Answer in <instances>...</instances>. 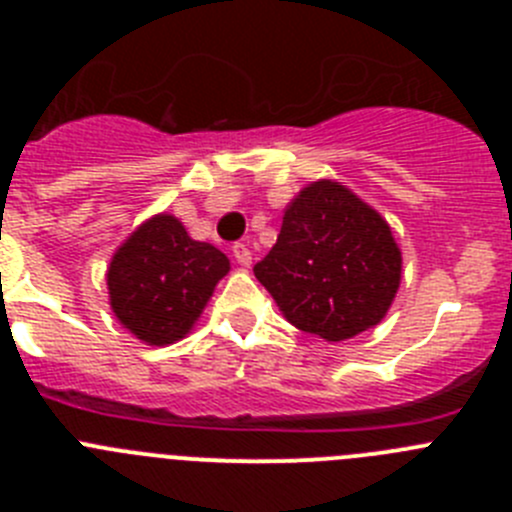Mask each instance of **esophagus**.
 <instances>
[{"label":"esophagus","mask_w":512,"mask_h":512,"mask_svg":"<svg viewBox=\"0 0 512 512\" xmlns=\"http://www.w3.org/2000/svg\"><path fill=\"white\" fill-rule=\"evenodd\" d=\"M233 256L235 261L241 266H251V248L246 246V243H235L233 246Z\"/></svg>","instance_id":"1"}]
</instances>
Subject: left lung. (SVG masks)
I'll use <instances>...</instances> for the list:
<instances>
[{
  "label": "left lung",
  "instance_id": "1",
  "mask_svg": "<svg viewBox=\"0 0 512 512\" xmlns=\"http://www.w3.org/2000/svg\"><path fill=\"white\" fill-rule=\"evenodd\" d=\"M402 256L387 220L338 182L302 189L253 274L295 328L346 341L387 315Z\"/></svg>",
  "mask_w": 512,
  "mask_h": 512
}]
</instances>
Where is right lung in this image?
Instances as JSON below:
<instances>
[{
    "label": "right lung",
    "mask_w": 512,
    "mask_h": 512,
    "mask_svg": "<svg viewBox=\"0 0 512 512\" xmlns=\"http://www.w3.org/2000/svg\"><path fill=\"white\" fill-rule=\"evenodd\" d=\"M228 271L223 251L192 241L176 217L156 215L112 256V312L140 341L166 346L187 336Z\"/></svg>",
    "instance_id": "1"
}]
</instances>
